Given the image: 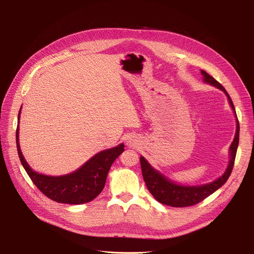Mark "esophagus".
I'll return each mask as SVG.
<instances>
[{"mask_svg":"<svg viewBox=\"0 0 254 254\" xmlns=\"http://www.w3.org/2000/svg\"><path fill=\"white\" fill-rule=\"evenodd\" d=\"M128 145H130V146H134V143H133L132 141H129V142H128Z\"/></svg>","mask_w":254,"mask_h":254,"instance_id":"obj_1","label":"esophagus"}]
</instances>
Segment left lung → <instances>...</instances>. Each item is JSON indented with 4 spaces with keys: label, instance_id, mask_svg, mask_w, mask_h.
Masks as SVG:
<instances>
[{
    "label": "left lung",
    "instance_id": "1",
    "mask_svg": "<svg viewBox=\"0 0 254 254\" xmlns=\"http://www.w3.org/2000/svg\"><path fill=\"white\" fill-rule=\"evenodd\" d=\"M201 75L203 77V82L219 89L226 94L230 107L232 108L236 119V131L233 142L230 145L229 148V163L226 171L216 180L209 183L200 184V186H183V184L175 182L172 179L167 178V177L164 176L162 173L157 171L155 167H152L148 161L143 156L140 157L143 178L146 183V187H147L148 190L150 191V194L155 197L159 202L174 207H184L194 205L198 202L202 201L207 196L212 195L214 191H216L218 189L224 186L230 175H231L236 156L238 140H240V124H238V120L236 117L235 108L231 97L229 96L228 92L225 90V88L222 87L217 80H215L211 75H209L203 70H201Z\"/></svg>",
    "mask_w": 254,
    "mask_h": 254
}]
</instances>
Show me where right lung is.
Returning a JSON list of instances; mask_svg holds the SVG:
<instances>
[{
    "label": "right lung",
    "instance_id": "add662e5",
    "mask_svg": "<svg viewBox=\"0 0 254 254\" xmlns=\"http://www.w3.org/2000/svg\"><path fill=\"white\" fill-rule=\"evenodd\" d=\"M20 114L21 109L18 114V123H20ZM19 130L18 124L16 141L18 155L23 167L35 186L45 196L60 203L81 204L93 200L103 190L112 163L125 150L124 143H121L115 147L97 152L86 163L70 174L60 176L44 175L34 171L26 162L20 147Z\"/></svg>",
    "mask_w": 254,
    "mask_h": 254
}]
</instances>
